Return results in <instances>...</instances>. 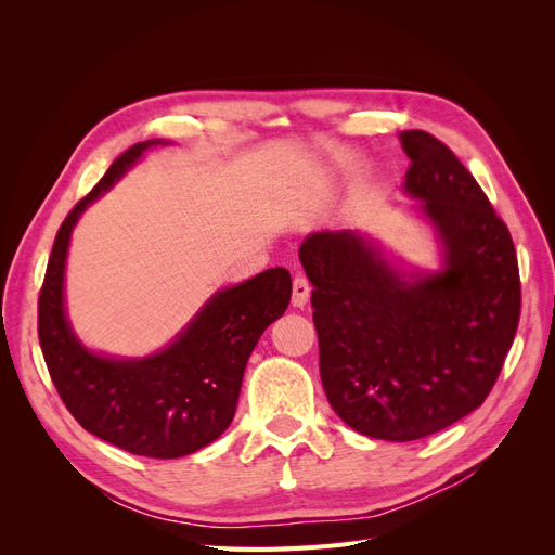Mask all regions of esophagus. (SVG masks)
Returning <instances> with one entry per match:
<instances>
[{"mask_svg": "<svg viewBox=\"0 0 555 555\" xmlns=\"http://www.w3.org/2000/svg\"><path fill=\"white\" fill-rule=\"evenodd\" d=\"M310 298V282L306 275H296L292 284V304L296 308H304Z\"/></svg>", "mask_w": 555, "mask_h": 555, "instance_id": "obj_1", "label": "esophagus"}]
</instances>
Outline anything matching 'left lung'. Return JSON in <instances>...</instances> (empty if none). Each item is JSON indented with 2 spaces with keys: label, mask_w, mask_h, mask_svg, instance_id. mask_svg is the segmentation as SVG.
<instances>
[{
  "label": "left lung",
  "mask_w": 555,
  "mask_h": 555,
  "mask_svg": "<svg viewBox=\"0 0 555 555\" xmlns=\"http://www.w3.org/2000/svg\"><path fill=\"white\" fill-rule=\"evenodd\" d=\"M400 141L405 190L438 227L444 271L400 278L354 231L310 233L298 257L331 408L367 438L412 442L491 393L518 328L520 278L507 224L461 159L422 129Z\"/></svg>",
  "instance_id": "left-lung-1"
}]
</instances>
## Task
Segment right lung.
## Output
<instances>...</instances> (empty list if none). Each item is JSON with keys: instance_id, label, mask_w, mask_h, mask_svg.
<instances>
[{"instance_id": "right-lung-1", "label": "right lung", "mask_w": 555, "mask_h": 555, "mask_svg": "<svg viewBox=\"0 0 555 555\" xmlns=\"http://www.w3.org/2000/svg\"><path fill=\"white\" fill-rule=\"evenodd\" d=\"M153 143L125 150L64 217L39 292V343L50 379L82 428L137 456L178 459L229 428L251 349L289 306L292 275L268 268L215 294L178 340L150 359L117 361L82 347L66 322L62 296L72 229Z\"/></svg>"}]
</instances>
